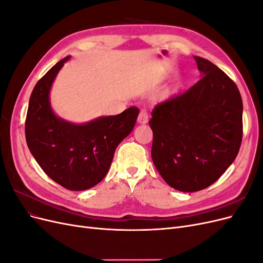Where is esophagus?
I'll return each instance as SVG.
<instances>
[{"mask_svg":"<svg viewBox=\"0 0 263 263\" xmlns=\"http://www.w3.org/2000/svg\"><path fill=\"white\" fill-rule=\"evenodd\" d=\"M148 119H149V116H148L146 110H140V113L137 118L138 124H146L148 122Z\"/></svg>","mask_w":263,"mask_h":263,"instance_id":"esophagus-1","label":"esophagus"}]
</instances>
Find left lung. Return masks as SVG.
I'll use <instances>...</instances> for the list:
<instances>
[{"label": "left lung", "instance_id": "obj_1", "mask_svg": "<svg viewBox=\"0 0 263 263\" xmlns=\"http://www.w3.org/2000/svg\"><path fill=\"white\" fill-rule=\"evenodd\" d=\"M201 79L185 93L155 107L151 158L168 184L196 192L234 162L242 139V100L224 71L194 55Z\"/></svg>", "mask_w": 263, "mask_h": 263}]
</instances>
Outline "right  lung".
Instances as JSON below:
<instances>
[{
  "label": "right lung",
  "mask_w": 263,
  "mask_h": 263,
  "mask_svg": "<svg viewBox=\"0 0 263 263\" xmlns=\"http://www.w3.org/2000/svg\"><path fill=\"white\" fill-rule=\"evenodd\" d=\"M70 59L58 61L31 92L25 123L27 146L51 180L71 191H84L105 178L117 146L132 133L139 109L129 107L115 116H100L77 124L53 112L50 90Z\"/></svg>",
  "instance_id": "right-lung-1"
}]
</instances>
